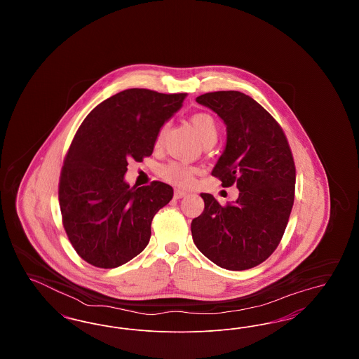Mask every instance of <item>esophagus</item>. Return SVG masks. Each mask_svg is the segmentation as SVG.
<instances>
[{"label": "esophagus", "instance_id": "34e87169", "mask_svg": "<svg viewBox=\"0 0 359 359\" xmlns=\"http://www.w3.org/2000/svg\"><path fill=\"white\" fill-rule=\"evenodd\" d=\"M186 195H187V192L183 191V189H175V194H173L175 199H182V198H184Z\"/></svg>", "mask_w": 359, "mask_h": 359}]
</instances>
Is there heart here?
<instances>
[{
    "label": "heart",
    "mask_w": 359,
    "mask_h": 359,
    "mask_svg": "<svg viewBox=\"0 0 359 359\" xmlns=\"http://www.w3.org/2000/svg\"><path fill=\"white\" fill-rule=\"evenodd\" d=\"M189 122L205 145L214 144L217 141L218 123L211 114L196 113L189 118ZM164 132H165V126H161L156 137V145H160V142L163 141ZM160 173L167 182H170L172 184L180 186V187H188L194 183L195 175L198 173V168L179 163V161H171L164 167H161Z\"/></svg>",
    "instance_id": "b5f03b06"
}]
</instances>
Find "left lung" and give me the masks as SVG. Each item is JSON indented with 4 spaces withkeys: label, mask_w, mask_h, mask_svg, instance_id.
<instances>
[{
    "label": "left lung",
    "mask_w": 359,
    "mask_h": 359,
    "mask_svg": "<svg viewBox=\"0 0 359 359\" xmlns=\"http://www.w3.org/2000/svg\"><path fill=\"white\" fill-rule=\"evenodd\" d=\"M196 102L226 125V148L211 175L223 187L236 184L239 195L221 205L211 194H201L205 210L191 223L194 243L221 268H255L276 250L290 219L296 168L288 140L277 121L243 93H205Z\"/></svg>",
    "instance_id": "8db88e82"
}]
</instances>
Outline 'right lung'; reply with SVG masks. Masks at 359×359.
<instances>
[{"label":"right lung","mask_w":359,"mask_h":359,"mask_svg":"<svg viewBox=\"0 0 359 359\" xmlns=\"http://www.w3.org/2000/svg\"><path fill=\"white\" fill-rule=\"evenodd\" d=\"M186 97L123 90L81 123L60 172L59 203L69 242L86 262L111 269L147 248L152 219L173 189L163 182L130 187L123 175L129 160L152 154L160 128Z\"/></svg>","instance_id":"1"}]
</instances>
